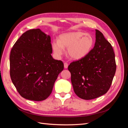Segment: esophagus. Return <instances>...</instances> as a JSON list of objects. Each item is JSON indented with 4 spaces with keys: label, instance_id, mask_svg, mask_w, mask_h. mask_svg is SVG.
<instances>
[{
    "label": "esophagus",
    "instance_id": "34e87169",
    "mask_svg": "<svg viewBox=\"0 0 128 128\" xmlns=\"http://www.w3.org/2000/svg\"><path fill=\"white\" fill-rule=\"evenodd\" d=\"M68 63L64 62V68L65 69H67V68H68Z\"/></svg>",
    "mask_w": 128,
    "mask_h": 128
}]
</instances>
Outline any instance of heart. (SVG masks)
<instances>
[{
  "mask_svg": "<svg viewBox=\"0 0 128 128\" xmlns=\"http://www.w3.org/2000/svg\"><path fill=\"white\" fill-rule=\"evenodd\" d=\"M94 44L92 36L82 32H70L61 34L59 40H54L52 48L55 55L60 58L67 48V54L71 59L78 60L90 53Z\"/></svg>",
  "mask_w": 128,
  "mask_h": 128,
  "instance_id": "obj_1",
  "label": "heart"
}]
</instances>
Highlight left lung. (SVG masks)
Listing matches in <instances>:
<instances>
[{
    "mask_svg": "<svg viewBox=\"0 0 128 128\" xmlns=\"http://www.w3.org/2000/svg\"><path fill=\"white\" fill-rule=\"evenodd\" d=\"M75 94L81 99L90 100L107 93L115 75V54L103 34L96 30L94 48L82 59L68 66Z\"/></svg>",
    "mask_w": 128,
    "mask_h": 128,
    "instance_id": "left-lung-1",
    "label": "left lung"
}]
</instances>
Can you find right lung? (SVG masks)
<instances>
[{"label": "right lung", "mask_w": 128, "mask_h": 128, "mask_svg": "<svg viewBox=\"0 0 128 128\" xmlns=\"http://www.w3.org/2000/svg\"><path fill=\"white\" fill-rule=\"evenodd\" d=\"M51 37L40 29L23 34L12 48L10 76L23 98L42 101L51 94L54 84L64 66L54 59Z\"/></svg>", "instance_id": "1"}]
</instances>
